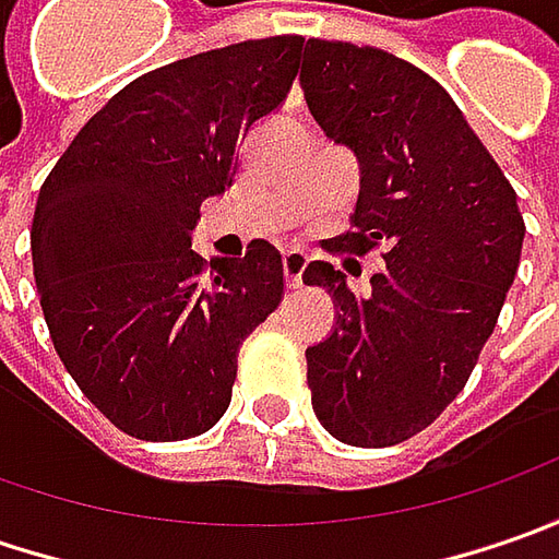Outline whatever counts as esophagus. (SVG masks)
Instances as JSON below:
<instances>
[{"label": "esophagus", "mask_w": 559, "mask_h": 559, "mask_svg": "<svg viewBox=\"0 0 559 559\" xmlns=\"http://www.w3.org/2000/svg\"><path fill=\"white\" fill-rule=\"evenodd\" d=\"M308 267V254L305 251H286L283 254V273H286V289H301V273Z\"/></svg>", "instance_id": "obj_1"}]
</instances>
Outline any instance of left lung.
Here are the masks:
<instances>
[{
  "mask_svg": "<svg viewBox=\"0 0 559 559\" xmlns=\"http://www.w3.org/2000/svg\"><path fill=\"white\" fill-rule=\"evenodd\" d=\"M298 80L320 130L360 170L352 233L335 246H385L364 298L330 261L301 273L338 311L333 333L305 352L313 414L333 439L385 448L461 395L513 286L526 224L454 98L411 61L308 39Z\"/></svg>",
  "mask_w": 559,
  "mask_h": 559,
  "instance_id": "obj_1",
  "label": "left lung"
}]
</instances>
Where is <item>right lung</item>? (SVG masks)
<instances>
[{
    "instance_id": "right-lung-1",
    "label": "right lung",
    "mask_w": 559,
    "mask_h": 559,
    "mask_svg": "<svg viewBox=\"0 0 559 559\" xmlns=\"http://www.w3.org/2000/svg\"><path fill=\"white\" fill-rule=\"evenodd\" d=\"M301 36L246 39L136 76L86 120L39 189L33 276L80 392L127 436L180 441L224 417L236 357L283 298V254L192 251L239 140L298 74Z\"/></svg>"
}]
</instances>
